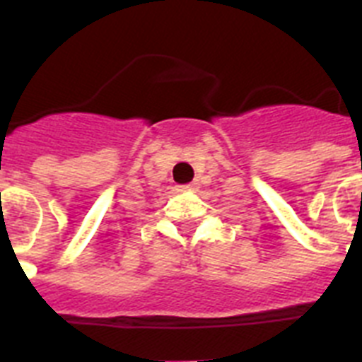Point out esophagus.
<instances>
[{
  "instance_id": "esophagus-1",
  "label": "esophagus",
  "mask_w": 362,
  "mask_h": 362,
  "mask_svg": "<svg viewBox=\"0 0 362 362\" xmlns=\"http://www.w3.org/2000/svg\"><path fill=\"white\" fill-rule=\"evenodd\" d=\"M184 191H195L197 189V184H186V186H182Z\"/></svg>"
}]
</instances>
